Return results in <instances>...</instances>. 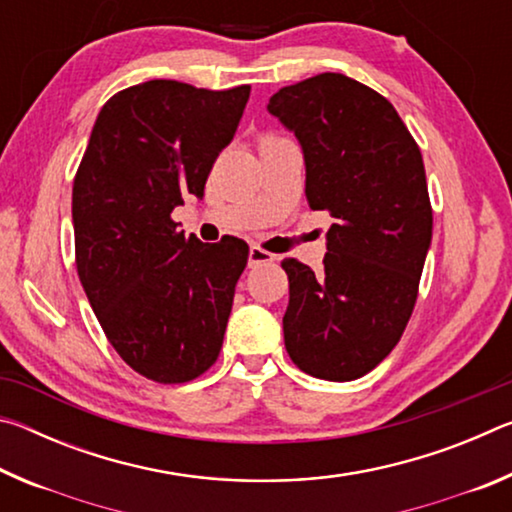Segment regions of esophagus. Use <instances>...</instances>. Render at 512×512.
I'll list each match as a JSON object with an SVG mask.
<instances>
[{"label": "esophagus", "mask_w": 512, "mask_h": 512, "mask_svg": "<svg viewBox=\"0 0 512 512\" xmlns=\"http://www.w3.org/2000/svg\"><path fill=\"white\" fill-rule=\"evenodd\" d=\"M273 255L268 253V250L259 248V246H250L248 250V264L250 266H259V264H271L273 262Z\"/></svg>", "instance_id": "34e87169"}]
</instances>
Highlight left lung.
<instances>
[{
	"instance_id": "8db88e82",
	"label": "left lung",
	"mask_w": 512,
	"mask_h": 512,
	"mask_svg": "<svg viewBox=\"0 0 512 512\" xmlns=\"http://www.w3.org/2000/svg\"><path fill=\"white\" fill-rule=\"evenodd\" d=\"M268 112L302 146L309 207L336 219L323 271L282 262L284 345L311 377L359 379L391 354L418 300L433 228L422 153L393 103L343 74L287 85Z\"/></svg>"
}]
</instances>
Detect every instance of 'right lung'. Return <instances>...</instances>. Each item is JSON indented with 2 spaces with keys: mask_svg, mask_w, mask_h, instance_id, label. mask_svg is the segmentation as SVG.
Wrapping results in <instances>:
<instances>
[{
  "mask_svg": "<svg viewBox=\"0 0 512 512\" xmlns=\"http://www.w3.org/2000/svg\"><path fill=\"white\" fill-rule=\"evenodd\" d=\"M248 97L250 85L164 79L121 90L101 108L74 176L85 296L119 357L158 384H185L219 359L248 244L185 237L171 212L187 194L203 198Z\"/></svg>",
  "mask_w": 512,
  "mask_h": 512,
  "instance_id": "1",
  "label": "right lung"
}]
</instances>
